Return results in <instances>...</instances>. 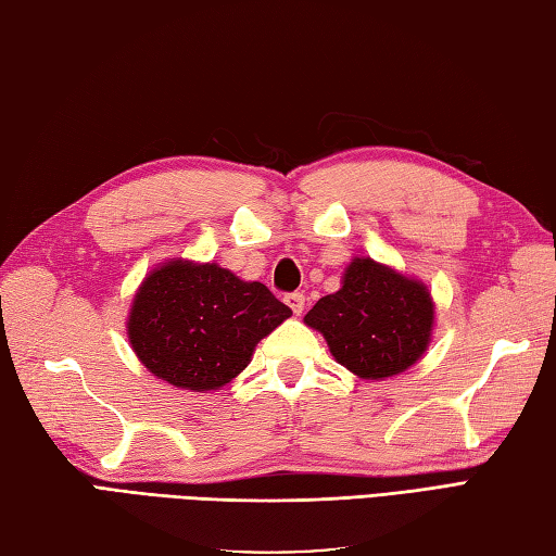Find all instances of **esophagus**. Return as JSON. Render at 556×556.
I'll list each match as a JSON object with an SVG mask.
<instances>
[{
    "mask_svg": "<svg viewBox=\"0 0 556 556\" xmlns=\"http://www.w3.org/2000/svg\"><path fill=\"white\" fill-rule=\"evenodd\" d=\"M286 305L292 309V314H302V309H305V295L302 292H290V295H286Z\"/></svg>",
    "mask_w": 556,
    "mask_h": 556,
    "instance_id": "obj_1",
    "label": "esophagus"
}]
</instances>
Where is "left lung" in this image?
<instances>
[{
  "label": "left lung",
  "mask_w": 556,
  "mask_h": 556,
  "mask_svg": "<svg viewBox=\"0 0 556 556\" xmlns=\"http://www.w3.org/2000/svg\"><path fill=\"white\" fill-rule=\"evenodd\" d=\"M333 361L361 380H387L421 361L433 339L435 302L424 280L370 256H353L341 288L305 314Z\"/></svg>",
  "instance_id": "8db88e82"
}]
</instances>
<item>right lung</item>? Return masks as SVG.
<instances>
[{
    "mask_svg": "<svg viewBox=\"0 0 556 556\" xmlns=\"http://www.w3.org/2000/svg\"><path fill=\"white\" fill-rule=\"evenodd\" d=\"M290 314L264 282L211 261L169 258L135 290L125 331L154 377L188 392H217Z\"/></svg>",
    "mask_w": 556,
    "mask_h": 556,
    "instance_id": "add662e5",
    "label": "right lung"
}]
</instances>
